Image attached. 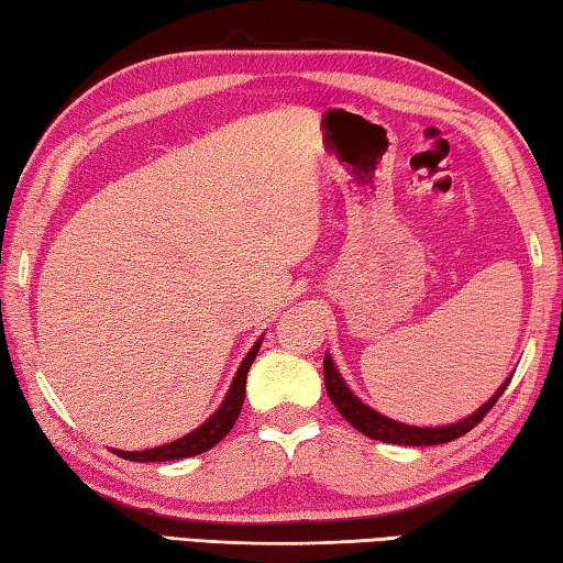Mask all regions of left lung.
Returning <instances> with one entry per match:
<instances>
[{"label": "left lung", "mask_w": 563, "mask_h": 563, "mask_svg": "<svg viewBox=\"0 0 563 563\" xmlns=\"http://www.w3.org/2000/svg\"><path fill=\"white\" fill-rule=\"evenodd\" d=\"M507 378L501 383L499 390L492 396L485 406L479 410L472 412L470 418L460 420V422H452V426H438V428H416V426H406V422H398L393 418L380 416L378 410L368 408L366 402H361L356 396H353V390L346 386V380L341 378V373L333 366V361L329 358V353L323 356V383H327V393L333 406L341 412L346 422H351L353 428L363 435L371 438V440H380V442H390V445H442V442H450V440H457L470 432L472 428L477 426V422L487 416L492 410V406L499 400L501 393L509 386Z\"/></svg>", "instance_id": "obj_1"}]
</instances>
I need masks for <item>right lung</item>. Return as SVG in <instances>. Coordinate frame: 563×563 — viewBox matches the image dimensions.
I'll list each match as a JSON object with an SVG mask.
<instances>
[{
    "mask_svg": "<svg viewBox=\"0 0 563 563\" xmlns=\"http://www.w3.org/2000/svg\"><path fill=\"white\" fill-rule=\"evenodd\" d=\"M260 346H262V339L254 343V346L250 349V353H246V356H244L242 366L236 368L234 380H232L230 390H227L222 406L217 408L214 416L207 418L200 428H195L192 432H187L185 438L167 442V445H161V448L143 450V452L113 450L115 455L123 457V460H133V462H170V460L195 457V455H200V452H207L210 448H214L217 442H220L227 435V432L232 430L236 418H240V410H242V402H244L246 373H250L252 363L256 358V353H260Z\"/></svg>",
    "mask_w": 563,
    "mask_h": 563,
    "instance_id": "1",
    "label": "right lung"
}]
</instances>
